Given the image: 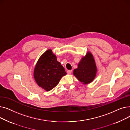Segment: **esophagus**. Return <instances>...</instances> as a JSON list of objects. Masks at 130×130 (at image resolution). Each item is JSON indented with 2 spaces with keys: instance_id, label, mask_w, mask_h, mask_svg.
Instances as JSON below:
<instances>
[{
  "instance_id": "esophagus-1",
  "label": "esophagus",
  "mask_w": 130,
  "mask_h": 130,
  "mask_svg": "<svg viewBox=\"0 0 130 130\" xmlns=\"http://www.w3.org/2000/svg\"><path fill=\"white\" fill-rule=\"evenodd\" d=\"M72 70H68V71H67V74H71V73H72Z\"/></svg>"
}]
</instances>
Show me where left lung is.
Masks as SVG:
<instances>
[{"label": "left lung", "mask_w": 130, "mask_h": 130, "mask_svg": "<svg viewBox=\"0 0 130 130\" xmlns=\"http://www.w3.org/2000/svg\"><path fill=\"white\" fill-rule=\"evenodd\" d=\"M96 71V66L92 55L88 52L79 63L77 69L74 70L73 74L80 82L86 84L93 80Z\"/></svg>", "instance_id": "left-lung-1"}]
</instances>
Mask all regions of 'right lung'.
Listing matches in <instances>:
<instances>
[{
    "label": "right lung",
    "mask_w": 130,
    "mask_h": 130,
    "mask_svg": "<svg viewBox=\"0 0 130 130\" xmlns=\"http://www.w3.org/2000/svg\"><path fill=\"white\" fill-rule=\"evenodd\" d=\"M66 74L64 68L57 60L52 51L48 50L38 60L34 76L39 86L49 91L58 84L61 78Z\"/></svg>",
    "instance_id": "obj_1"
}]
</instances>
